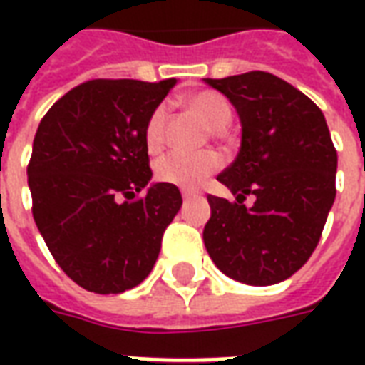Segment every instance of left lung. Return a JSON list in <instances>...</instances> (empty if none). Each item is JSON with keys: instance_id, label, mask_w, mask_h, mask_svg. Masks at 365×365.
Instances as JSON below:
<instances>
[{"instance_id": "1", "label": "left lung", "mask_w": 365, "mask_h": 365, "mask_svg": "<svg viewBox=\"0 0 365 365\" xmlns=\"http://www.w3.org/2000/svg\"><path fill=\"white\" fill-rule=\"evenodd\" d=\"M168 91L138 80H88L36 128L27 178L33 217L62 272L101 295L143 283L182 207L150 185L146 127Z\"/></svg>"}]
</instances>
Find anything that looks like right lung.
<instances>
[{
	"label": "right lung",
	"mask_w": 365,
	"mask_h": 365,
	"mask_svg": "<svg viewBox=\"0 0 365 365\" xmlns=\"http://www.w3.org/2000/svg\"><path fill=\"white\" fill-rule=\"evenodd\" d=\"M254 76L209 82L237 105L242 144L217 178L230 195L209 197L213 213L203 240L225 275L274 285L295 274L319 245L336 195V150L309 97L272 74L277 83L258 97L245 91Z\"/></svg>",
	"instance_id": "right-lung-1"
}]
</instances>
